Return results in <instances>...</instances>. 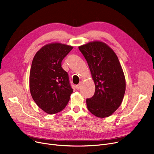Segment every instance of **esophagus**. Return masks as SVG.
<instances>
[{"label":"esophagus","instance_id":"esophagus-1","mask_svg":"<svg viewBox=\"0 0 154 154\" xmlns=\"http://www.w3.org/2000/svg\"><path fill=\"white\" fill-rule=\"evenodd\" d=\"M81 86H82V82H80L78 85H76V88L77 90H79V89H80V87H81Z\"/></svg>","mask_w":154,"mask_h":154}]
</instances>
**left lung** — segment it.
<instances>
[{
  "label": "left lung",
  "mask_w": 154,
  "mask_h": 154,
  "mask_svg": "<svg viewBox=\"0 0 154 154\" xmlns=\"http://www.w3.org/2000/svg\"><path fill=\"white\" fill-rule=\"evenodd\" d=\"M89 67L95 90L87 99L88 110L99 118L110 116L120 106L125 92V79L119 59L106 43L94 41L79 47Z\"/></svg>",
  "instance_id": "obj_1"
}]
</instances>
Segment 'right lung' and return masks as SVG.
Returning <instances> with one entry per match:
<instances>
[{"mask_svg": "<svg viewBox=\"0 0 154 154\" xmlns=\"http://www.w3.org/2000/svg\"><path fill=\"white\" fill-rule=\"evenodd\" d=\"M72 46L53 42L37 52L32 62L29 77L32 99L48 114L62 111L68 103L73 89L67 72L61 67Z\"/></svg>", "mask_w": 154, "mask_h": 154, "instance_id": "obj_1", "label": "right lung"}]
</instances>
